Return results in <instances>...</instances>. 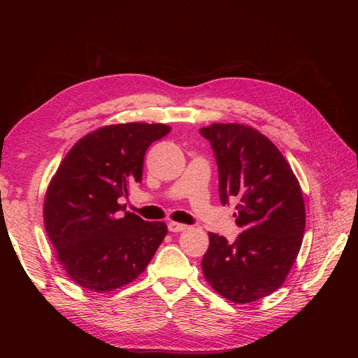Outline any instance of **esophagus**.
<instances>
[{"label":"esophagus","instance_id":"esophagus-1","mask_svg":"<svg viewBox=\"0 0 358 358\" xmlns=\"http://www.w3.org/2000/svg\"><path fill=\"white\" fill-rule=\"evenodd\" d=\"M187 229H188V225H185V224L175 222V221H170L169 222V230L171 233H179V231H183V230H187Z\"/></svg>","mask_w":358,"mask_h":358}]
</instances>
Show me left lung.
Instances as JSON below:
<instances>
[{
    "instance_id": "left-lung-1",
    "label": "left lung",
    "mask_w": 358,
    "mask_h": 358,
    "mask_svg": "<svg viewBox=\"0 0 358 358\" xmlns=\"http://www.w3.org/2000/svg\"><path fill=\"white\" fill-rule=\"evenodd\" d=\"M215 152L221 203L237 199L234 243L209 233L204 279L224 299L245 305L285 282L303 242L306 209L285 157L258 129L242 124L200 128Z\"/></svg>"
}]
</instances>
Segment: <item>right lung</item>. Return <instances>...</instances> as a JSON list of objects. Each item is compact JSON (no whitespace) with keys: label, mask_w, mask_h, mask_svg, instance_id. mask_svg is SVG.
<instances>
[{"label":"right lung","mask_w":358,"mask_h":358,"mask_svg":"<svg viewBox=\"0 0 358 358\" xmlns=\"http://www.w3.org/2000/svg\"><path fill=\"white\" fill-rule=\"evenodd\" d=\"M170 129L146 122L101 127L82 137L52 176L45 230L58 263L82 288L106 292L133 282L164 241V222L116 213L119 199L142 182L148 148Z\"/></svg>","instance_id":"1"}]
</instances>
